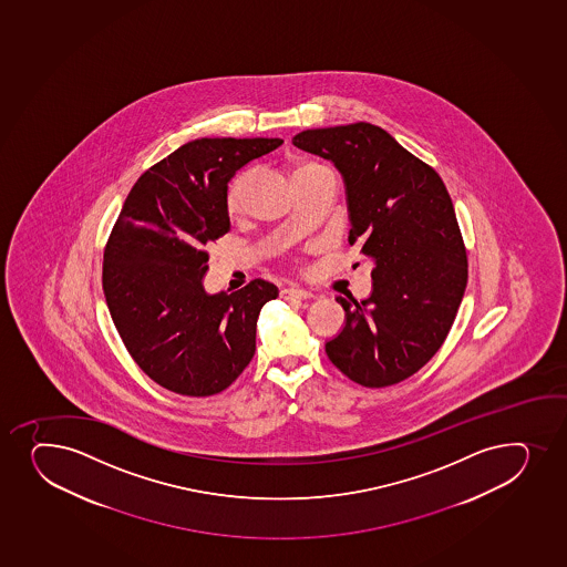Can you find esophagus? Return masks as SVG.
<instances>
[{"label": "esophagus", "mask_w": 567, "mask_h": 567, "mask_svg": "<svg viewBox=\"0 0 567 567\" xmlns=\"http://www.w3.org/2000/svg\"><path fill=\"white\" fill-rule=\"evenodd\" d=\"M280 298L309 299V298H312V293L309 292V290H303V288L290 287V288H285V290H280Z\"/></svg>", "instance_id": "obj_1"}]
</instances>
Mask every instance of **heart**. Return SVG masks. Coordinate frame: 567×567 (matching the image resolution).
Wrapping results in <instances>:
<instances>
[{
	"label": "heart",
	"mask_w": 567,
	"mask_h": 567,
	"mask_svg": "<svg viewBox=\"0 0 567 567\" xmlns=\"http://www.w3.org/2000/svg\"><path fill=\"white\" fill-rule=\"evenodd\" d=\"M317 168V165H301L293 171V177L298 179L299 176H303L305 172ZM250 183H252V174L250 172H244L239 174L228 187L226 193V212L236 217V215L244 214L245 202H247V195H249Z\"/></svg>",
	"instance_id": "1"
}]
</instances>
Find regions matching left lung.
Returning a JSON list of instances; mask_svg holds the SVG:
<instances>
[{"label":"left lung","mask_w":567,"mask_h":567,"mask_svg":"<svg viewBox=\"0 0 567 567\" xmlns=\"http://www.w3.org/2000/svg\"><path fill=\"white\" fill-rule=\"evenodd\" d=\"M292 144L341 172L348 241H360L372 262L369 298L337 296L347 322L326 353L355 384H399L439 352L463 301L468 262L450 193L434 168L371 123L307 128Z\"/></svg>","instance_id":"1"}]
</instances>
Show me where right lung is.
<instances>
[{"mask_svg":"<svg viewBox=\"0 0 567 567\" xmlns=\"http://www.w3.org/2000/svg\"><path fill=\"white\" fill-rule=\"evenodd\" d=\"M280 138H198L134 183L104 249L110 317L136 365L166 390L209 396L226 390L256 350L260 309L279 296L250 280L207 293V245L230 230L228 182Z\"/></svg>","mask_w":567,"mask_h":567,"instance_id":"obj_1","label":"right lung"}]
</instances>
